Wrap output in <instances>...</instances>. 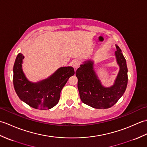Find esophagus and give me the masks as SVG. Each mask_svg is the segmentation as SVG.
Wrapping results in <instances>:
<instances>
[{
	"mask_svg": "<svg viewBox=\"0 0 147 147\" xmlns=\"http://www.w3.org/2000/svg\"><path fill=\"white\" fill-rule=\"evenodd\" d=\"M80 65V61L78 60H74L73 62V66L74 68H78Z\"/></svg>",
	"mask_w": 147,
	"mask_h": 147,
	"instance_id": "esophagus-1",
	"label": "esophagus"
}]
</instances>
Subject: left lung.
Returning a JSON list of instances; mask_svg holds the SVG:
<instances>
[{
	"instance_id": "8db88e82",
	"label": "left lung",
	"mask_w": 147,
	"mask_h": 147,
	"mask_svg": "<svg viewBox=\"0 0 147 147\" xmlns=\"http://www.w3.org/2000/svg\"><path fill=\"white\" fill-rule=\"evenodd\" d=\"M115 52L119 73L113 85H102L94 70V62L89 59L80 65L76 72L78 88L82 101L95 109H108L113 106L123 95L127 84V68L126 59L119 46Z\"/></svg>"
}]
</instances>
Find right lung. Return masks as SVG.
<instances>
[{
    "label": "right lung",
    "instance_id": "obj_1",
    "mask_svg": "<svg viewBox=\"0 0 147 147\" xmlns=\"http://www.w3.org/2000/svg\"><path fill=\"white\" fill-rule=\"evenodd\" d=\"M24 58L23 54H18L13 67V84L19 98L34 109L46 110L54 107L62 88L74 74V68L61 67L47 78L33 83L27 79L22 69Z\"/></svg>",
    "mask_w": 147,
    "mask_h": 147
}]
</instances>
